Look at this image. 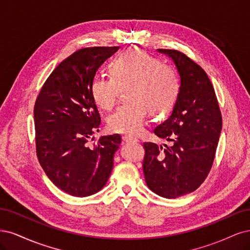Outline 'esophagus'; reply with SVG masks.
Instances as JSON below:
<instances>
[{
	"label": "esophagus",
	"instance_id": "1",
	"mask_svg": "<svg viewBox=\"0 0 250 250\" xmlns=\"http://www.w3.org/2000/svg\"><path fill=\"white\" fill-rule=\"evenodd\" d=\"M123 141L126 142V143H130V142H138L139 140L137 138H134V137H132V136L125 135V136H123Z\"/></svg>",
	"mask_w": 250,
	"mask_h": 250
}]
</instances>
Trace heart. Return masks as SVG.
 I'll return each mask as SVG.
<instances>
[{"mask_svg":"<svg viewBox=\"0 0 250 250\" xmlns=\"http://www.w3.org/2000/svg\"><path fill=\"white\" fill-rule=\"evenodd\" d=\"M111 74L95 76L90 93L100 108L110 110L120 90L127 87L125 94L130 102L120 104L107 119L112 132L138 133L148 111L152 115L165 114L178 99L176 71L142 50L128 49L118 55L111 64Z\"/></svg>","mask_w":250,"mask_h":250,"instance_id":"1","label":"heart"}]
</instances>
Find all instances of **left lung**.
Here are the masks:
<instances>
[{
    "instance_id": "1",
    "label": "left lung",
    "mask_w": 250,
    "mask_h": 250,
    "mask_svg": "<svg viewBox=\"0 0 250 250\" xmlns=\"http://www.w3.org/2000/svg\"><path fill=\"white\" fill-rule=\"evenodd\" d=\"M158 52L173 60L181 86L171 115L154 131L172 144H164V148L144 142L143 173L152 192L176 198L195 191L207 179L218 146L222 116L206 71L179 51Z\"/></svg>"
}]
</instances>
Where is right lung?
I'll use <instances>...</instances> for the list:
<instances>
[{
  "mask_svg": "<svg viewBox=\"0 0 250 250\" xmlns=\"http://www.w3.org/2000/svg\"><path fill=\"white\" fill-rule=\"evenodd\" d=\"M118 49L93 46L71 54L46 79L35 102L38 161L56 186L72 196H89L103 189L122 142L114 134L89 143L101 125L90 84L96 70Z\"/></svg>",
  "mask_w": 250,
  "mask_h": 250,
  "instance_id": "right-lung-1",
  "label": "right lung"
}]
</instances>
